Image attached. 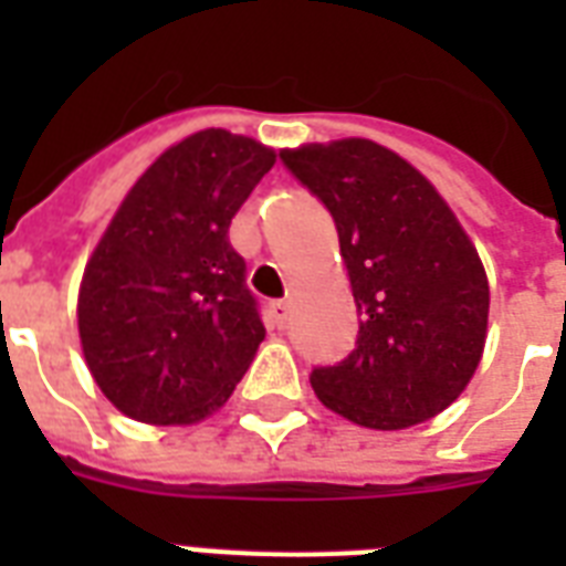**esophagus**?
Wrapping results in <instances>:
<instances>
[{
	"mask_svg": "<svg viewBox=\"0 0 566 566\" xmlns=\"http://www.w3.org/2000/svg\"><path fill=\"white\" fill-rule=\"evenodd\" d=\"M287 319H291V302H275V305H273L275 328L287 326Z\"/></svg>",
	"mask_w": 566,
	"mask_h": 566,
	"instance_id": "34e87169",
	"label": "esophagus"
}]
</instances>
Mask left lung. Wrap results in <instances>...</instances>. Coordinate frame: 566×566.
<instances>
[{
  "label": "left lung",
  "instance_id": "left-lung-1",
  "mask_svg": "<svg viewBox=\"0 0 566 566\" xmlns=\"http://www.w3.org/2000/svg\"><path fill=\"white\" fill-rule=\"evenodd\" d=\"M282 161L335 217L361 314L353 355L311 373L317 399L378 431L447 411L482 361L491 311L464 226L413 164L367 137L282 149Z\"/></svg>",
  "mask_w": 566,
  "mask_h": 566
}]
</instances>
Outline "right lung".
Segmentation results:
<instances>
[{
  "label": "right lung",
  "instance_id": "add662e5",
  "mask_svg": "<svg viewBox=\"0 0 566 566\" xmlns=\"http://www.w3.org/2000/svg\"><path fill=\"white\" fill-rule=\"evenodd\" d=\"M273 164L255 137L196 132L146 167L102 231L78 337L93 381L132 420L202 422L255 358L266 332L229 226Z\"/></svg>",
  "mask_w": 566,
  "mask_h": 566
}]
</instances>
